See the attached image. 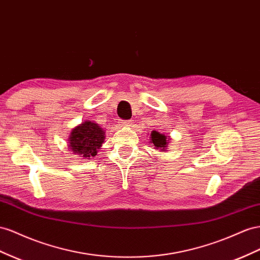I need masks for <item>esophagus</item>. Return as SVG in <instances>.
<instances>
[{
    "label": "esophagus",
    "mask_w": 260,
    "mask_h": 260,
    "mask_svg": "<svg viewBox=\"0 0 260 260\" xmlns=\"http://www.w3.org/2000/svg\"><path fill=\"white\" fill-rule=\"evenodd\" d=\"M131 123H132L131 120H123V121H121L122 125H131Z\"/></svg>",
    "instance_id": "1"
}]
</instances>
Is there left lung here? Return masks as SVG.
<instances>
[{"instance_id":"1","label":"left lung","mask_w":260,"mask_h":260,"mask_svg":"<svg viewBox=\"0 0 260 260\" xmlns=\"http://www.w3.org/2000/svg\"><path fill=\"white\" fill-rule=\"evenodd\" d=\"M168 141H170V137H166L165 135H162V133L155 130L151 132V143H153L156 150L165 151L168 145Z\"/></svg>"}]
</instances>
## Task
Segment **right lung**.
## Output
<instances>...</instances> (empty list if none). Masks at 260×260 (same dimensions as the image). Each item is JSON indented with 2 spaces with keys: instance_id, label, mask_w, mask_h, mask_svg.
<instances>
[{
  "instance_id": "right-lung-1",
  "label": "right lung",
  "mask_w": 260,
  "mask_h": 260,
  "mask_svg": "<svg viewBox=\"0 0 260 260\" xmlns=\"http://www.w3.org/2000/svg\"><path fill=\"white\" fill-rule=\"evenodd\" d=\"M105 140V131L100 124L86 120L75 127L69 137V149L81 157L95 156Z\"/></svg>"
}]
</instances>
